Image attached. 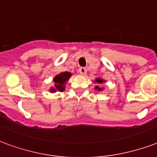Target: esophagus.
I'll return each instance as SVG.
<instances>
[{"instance_id": "obj_1", "label": "esophagus", "mask_w": 157, "mask_h": 157, "mask_svg": "<svg viewBox=\"0 0 157 157\" xmlns=\"http://www.w3.org/2000/svg\"><path fill=\"white\" fill-rule=\"evenodd\" d=\"M79 72H80V74L82 75V76H85V75L86 74L87 70L85 67H81L80 69H79Z\"/></svg>"}]
</instances>
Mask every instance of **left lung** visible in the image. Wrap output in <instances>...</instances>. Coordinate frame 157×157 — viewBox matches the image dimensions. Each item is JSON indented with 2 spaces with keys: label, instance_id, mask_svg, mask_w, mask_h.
<instances>
[{
  "label": "left lung",
  "instance_id": "8db88e82",
  "mask_svg": "<svg viewBox=\"0 0 157 157\" xmlns=\"http://www.w3.org/2000/svg\"><path fill=\"white\" fill-rule=\"evenodd\" d=\"M105 80H103V79L100 78V77H98V78H96L95 80H94V83H98V84H102V83H105ZM94 89L97 90L98 91H102L103 89L104 88H101V87H99V86H97L94 87Z\"/></svg>",
  "mask_w": 157,
  "mask_h": 157
}]
</instances>
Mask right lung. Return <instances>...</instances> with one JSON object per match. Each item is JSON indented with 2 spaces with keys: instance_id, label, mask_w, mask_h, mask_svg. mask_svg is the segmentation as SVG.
Wrapping results in <instances>:
<instances>
[{
  "instance_id": "obj_1",
  "label": "right lung",
  "mask_w": 157,
  "mask_h": 157,
  "mask_svg": "<svg viewBox=\"0 0 157 157\" xmlns=\"http://www.w3.org/2000/svg\"><path fill=\"white\" fill-rule=\"evenodd\" d=\"M71 76H72V74L69 71L61 72L57 76H55L54 78L52 79L53 86L50 88L49 92L55 93L56 91H63L65 90L66 84Z\"/></svg>"
}]
</instances>
